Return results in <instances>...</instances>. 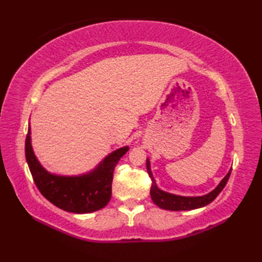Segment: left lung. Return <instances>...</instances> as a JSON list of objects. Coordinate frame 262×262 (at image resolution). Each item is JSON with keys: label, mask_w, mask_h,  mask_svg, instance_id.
I'll return each mask as SVG.
<instances>
[{"label": "left lung", "mask_w": 262, "mask_h": 262, "mask_svg": "<svg viewBox=\"0 0 262 262\" xmlns=\"http://www.w3.org/2000/svg\"><path fill=\"white\" fill-rule=\"evenodd\" d=\"M146 169H147V173L152 180L151 197H152L153 203L155 205H158L160 208L166 209V210H191V209L204 207V206L210 204L217 196H219L220 192L223 190V188L227 183V180H229L231 171H232L231 169L229 173L225 176L224 179L220 182V185L208 194H205V196H200V197H182V196H177V194H172V193L160 190L153 178L148 159L146 160Z\"/></svg>", "instance_id": "1"}]
</instances>
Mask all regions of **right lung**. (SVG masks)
Wrapping results in <instances>:
<instances>
[{"mask_svg": "<svg viewBox=\"0 0 262 262\" xmlns=\"http://www.w3.org/2000/svg\"><path fill=\"white\" fill-rule=\"evenodd\" d=\"M128 149L125 146L113 152L90 173L62 177L48 173L38 162L31 147L30 126L26 137V160L38 190L58 208L75 214L92 213L109 203L115 166Z\"/></svg>", "mask_w": 262, "mask_h": 262, "instance_id": "add662e5", "label": "right lung"}]
</instances>
